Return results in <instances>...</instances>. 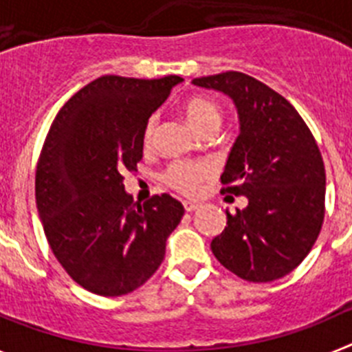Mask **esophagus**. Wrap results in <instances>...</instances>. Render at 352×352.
<instances>
[{"label":"esophagus","mask_w":352,"mask_h":352,"mask_svg":"<svg viewBox=\"0 0 352 352\" xmlns=\"http://www.w3.org/2000/svg\"><path fill=\"white\" fill-rule=\"evenodd\" d=\"M183 208H185V211H195L199 208V204L192 203V201H185V203H183Z\"/></svg>","instance_id":"esophagus-1"}]
</instances>
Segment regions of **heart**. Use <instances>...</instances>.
Listing matches in <instances>:
<instances>
[{"instance_id":"obj_1","label":"heart","mask_w":352,"mask_h":352,"mask_svg":"<svg viewBox=\"0 0 352 352\" xmlns=\"http://www.w3.org/2000/svg\"><path fill=\"white\" fill-rule=\"evenodd\" d=\"M185 116L190 123L192 129L195 132H203V130L210 129V126H219L220 123V111L213 102L206 100V98H192L186 102L185 105ZM158 116L153 114L149 116L144 125V132H142V139L144 144H149L153 141L155 132H157ZM211 174V167L204 162H174L167 167L164 173V182L178 190L183 195H195L201 190V182L206 179Z\"/></svg>"}]
</instances>
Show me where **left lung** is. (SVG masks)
I'll use <instances>...</instances> for the list:
<instances>
[{"instance_id":"1","label":"left lung","mask_w":352,"mask_h":352,"mask_svg":"<svg viewBox=\"0 0 352 352\" xmlns=\"http://www.w3.org/2000/svg\"><path fill=\"white\" fill-rule=\"evenodd\" d=\"M194 86L229 96L239 121L220 176L247 206L226 210L213 256L248 282H272L307 257L324 219L326 174L309 126L284 96L241 72L199 77Z\"/></svg>"}]
</instances>
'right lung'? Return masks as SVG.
<instances>
[{
  "label": "right lung",
  "mask_w": 352,
  "mask_h": 352,
  "mask_svg": "<svg viewBox=\"0 0 352 352\" xmlns=\"http://www.w3.org/2000/svg\"><path fill=\"white\" fill-rule=\"evenodd\" d=\"M179 82L98 77L61 107L43 142L35 182L43 232L65 272L95 294L141 287L185 213L169 194L135 204L123 185L142 158L146 121Z\"/></svg>",
  "instance_id": "add662e5"
}]
</instances>
